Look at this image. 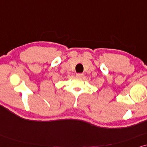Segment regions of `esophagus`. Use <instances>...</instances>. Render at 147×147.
<instances>
[{
    "label": "esophagus",
    "mask_w": 147,
    "mask_h": 147,
    "mask_svg": "<svg viewBox=\"0 0 147 147\" xmlns=\"http://www.w3.org/2000/svg\"><path fill=\"white\" fill-rule=\"evenodd\" d=\"M83 73H78L76 75V77H77V78H82L83 77Z\"/></svg>",
    "instance_id": "34e87169"
}]
</instances>
